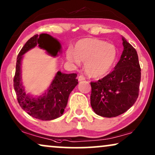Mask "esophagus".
I'll return each mask as SVG.
<instances>
[{
    "label": "esophagus",
    "mask_w": 155,
    "mask_h": 155,
    "mask_svg": "<svg viewBox=\"0 0 155 155\" xmlns=\"http://www.w3.org/2000/svg\"><path fill=\"white\" fill-rule=\"evenodd\" d=\"M78 80H79V81H84V80H85V77H84L83 75H79V77H78Z\"/></svg>",
    "instance_id": "34e87169"
}]
</instances>
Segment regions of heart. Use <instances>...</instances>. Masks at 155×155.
Listing matches in <instances>:
<instances>
[{"label":"heart","mask_w":155,"mask_h":155,"mask_svg":"<svg viewBox=\"0 0 155 155\" xmlns=\"http://www.w3.org/2000/svg\"><path fill=\"white\" fill-rule=\"evenodd\" d=\"M67 58L71 63L79 64L84 61L86 72L92 77H102L114 67L117 58L115 45L96 38H85L75 45V50L69 47Z\"/></svg>","instance_id":"obj_1"}]
</instances>
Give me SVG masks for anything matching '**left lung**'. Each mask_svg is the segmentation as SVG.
Listing matches in <instances>:
<instances>
[{
	"label": "left lung",
	"mask_w": 155,
	"mask_h": 155,
	"mask_svg": "<svg viewBox=\"0 0 155 155\" xmlns=\"http://www.w3.org/2000/svg\"><path fill=\"white\" fill-rule=\"evenodd\" d=\"M123 45L124 49L115 69L103 79L91 82V105L101 116H118L138 98L141 69L137 51L125 38Z\"/></svg>",
	"instance_id": "left-lung-1"
}]
</instances>
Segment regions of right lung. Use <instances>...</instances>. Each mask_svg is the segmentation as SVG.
Instances as JSON below:
<instances>
[{
  "instance_id": "right-lung-1",
  "label": "right lung",
  "mask_w": 155,
  "mask_h": 155,
  "mask_svg": "<svg viewBox=\"0 0 155 155\" xmlns=\"http://www.w3.org/2000/svg\"><path fill=\"white\" fill-rule=\"evenodd\" d=\"M37 45L52 56H56L60 50L59 42L49 35H35L32 37L22 47L18 55L13 86L18 104L25 111L37 119L51 120L63 114L70 93L78 84L77 74H66L58 71L47 93L37 99L30 98L25 93L20 81V61L22 55Z\"/></svg>"
}]
</instances>
